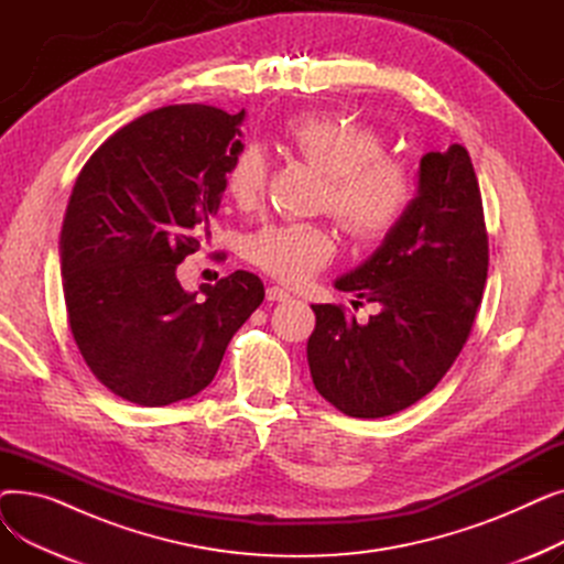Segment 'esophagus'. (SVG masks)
Returning a JSON list of instances; mask_svg holds the SVG:
<instances>
[{"label": "esophagus", "instance_id": "esophagus-1", "mask_svg": "<svg viewBox=\"0 0 564 564\" xmlns=\"http://www.w3.org/2000/svg\"><path fill=\"white\" fill-rule=\"evenodd\" d=\"M264 294H267V300H270V302H290L292 300V294L285 288H279V285H270Z\"/></svg>", "mask_w": 564, "mask_h": 564}]
</instances>
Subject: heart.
Wrapping results in <instances>:
<instances>
[{
	"instance_id": "obj_1",
	"label": "heart",
	"mask_w": 564,
	"mask_h": 564,
	"mask_svg": "<svg viewBox=\"0 0 564 564\" xmlns=\"http://www.w3.org/2000/svg\"><path fill=\"white\" fill-rule=\"evenodd\" d=\"M285 141L304 160L329 175V205L340 224L361 240L387 235L413 198L409 166L383 155V137L366 123L329 111L292 116L283 128ZM267 158L249 143L226 171L228 196L251 210L264 194ZM334 237L317 226L283 221L264 224L245 245L247 258L285 283H306L334 256Z\"/></svg>"
}]
</instances>
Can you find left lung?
Segmentation results:
<instances>
[{
    "mask_svg": "<svg viewBox=\"0 0 564 564\" xmlns=\"http://www.w3.org/2000/svg\"><path fill=\"white\" fill-rule=\"evenodd\" d=\"M489 267L482 198L468 151L427 153L419 192L381 245L334 285L375 302L366 324L313 304L308 368L317 393L354 419H383L425 398L476 319ZM359 306L361 302H351Z\"/></svg>",
    "mask_w": 564,
    "mask_h": 564,
    "instance_id": "1",
    "label": "left lung"
}]
</instances>
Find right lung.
Here are the masks:
<instances>
[{
    "label": "right lung",
    "mask_w": 564,
    "mask_h": 564,
    "mask_svg": "<svg viewBox=\"0 0 564 564\" xmlns=\"http://www.w3.org/2000/svg\"><path fill=\"white\" fill-rule=\"evenodd\" d=\"M247 111L171 105L111 134L77 175L62 237L73 338L105 387L141 406L200 393L262 304L237 270L187 292L177 264L210 237Z\"/></svg>",
    "instance_id": "1"
}]
</instances>
